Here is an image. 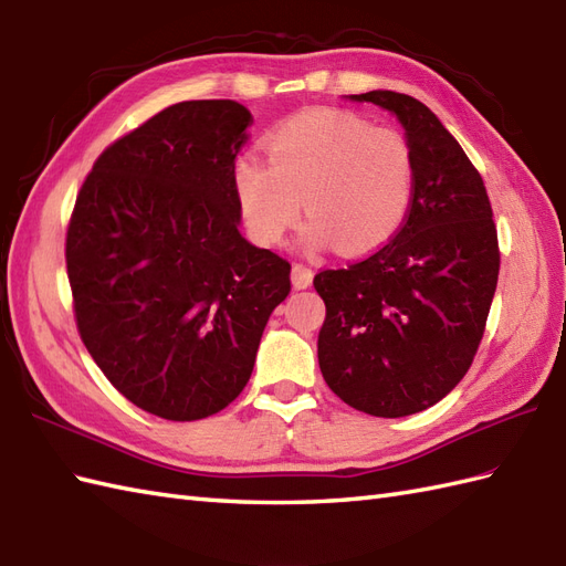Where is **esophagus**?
Masks as SVG:
<instances>
[{
    "label": "esophagus",
    "instance_id": "1",
    "mask_svg": "<svg viewBox=\"0 0 566 566\" xmlns=\"http://www.w3.org/2000/svg\"><path fill=\"white\" fill-rule=\"evenodd\" d=\"M291 279H293V285L297 287V291H303V287L312 285V279H315V273H312V269L303 266V263H293Z\"/></svg>",
    "mask_w": 566,
    "mask_h": 566
}]
</instances>
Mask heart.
Masks as SVG:
<instances>
[{"label": "heart", "instance_id": "obj_1", "mask_svg": "<svg viewBox=\"0 0 566 566\" xmlns=\"http://www.w3.org/2000/svg\"><path fill=\"white\" fill-rule=\"evenodd\" d=\"M266 161L234 159L232 184L251 240L279 244L300 218L312 244L334 242L346 256L368 254L405 228L417 191L407 137L350 111L315 108L266 137Z\"/></svg>", "mask_w": 566, "mask_h": 566}]
</instances>
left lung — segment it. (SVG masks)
I'll list each match as a JSON object with an SVG mask.
<instances>
[{"mask_svg": "<svg viewBox=\"0 0 566 566\" xmlns=\"http://www.w3.org/2000/svg\"><path fill=\"white\" fill-rule=\"evenodd\" d=\"M350 98L392 111L405 125L417 191L392 242L315 275L326 305L317 356L338 399L397 419L433 407L470 370L501 251L480 171L436 113L397 92Z\"/></svg>", "mask_w": 566, "mask_h": 566, "instance_id": "8db88e82", "label": "left lung"}]
</instances>
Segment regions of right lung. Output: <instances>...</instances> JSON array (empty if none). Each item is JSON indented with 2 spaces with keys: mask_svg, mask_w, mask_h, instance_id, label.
Listing matches in <instances>:
<instances>
[{
  "mask_svg": "<svg viewBox=\"0 0 566 566\" xmlns=\"http://www.w3.org/2000/svg\"><path fill=\"white\" fill-rule=\"evenodd\" d=\"M251 113L181 102L96 157L67 224L74 322L118 392L196 421L240 397L291 263L237 230L232 167Z\"/></svg>",
  "mask_w": 566,
  "mask_h": 566,
  "instance_id": "add662e5",
  "label": "right lung"
}]
</instances>
